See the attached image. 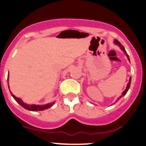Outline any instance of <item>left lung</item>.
I'll use <instances>...</instances> for the list:
<instances>
[{
	"mask_svg": "<svg viewBox=\"0 0 146 146\" xmlns=\"http://www.w3.org/2000/svg\"><path fill=\"white\" fill-rule=\"evenodd\" d=\"M114 43H115V44H117V45H118L119 46H120V48H121V49L123 50V51H124V52H125V54H126V56H127V57L128 60H129V56H128V54H127V52H126V51H125V48H124V46H123V45H122L120 43V42H119V41H117V40H115V41H114ZM131 78L130 77V78H129V83H128V84H127V88H126V89H125V90H124V92H123V93H122V95H121V96L120 97V98H121L122 97H123V96H124V95H126V93H127V92L128 90H129V87H130V84H131ZM120 98H119V99H120Z\"/></svg>",
	"mask_w": 146,
	"mask_h": 146,
	"instance_id": "obj_1",
	"label": "left lung"
}]
</instances>
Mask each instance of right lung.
Wrapping results in <instances>:
<instances>
[{"instance_id": "right-lung-1", "label": "right lung", "mask_w": 146, "mask_h": 146, "mask_svg": "<svg viewBox=\"0 0 146 146\" xmlns=\"http://www.w3.org/2000/svg\"><path fill=\"white\" fill-rule=\"evenodd\" d=\"M7 81H8V77H7ZM12 93V92H11ZM12 97H13L14 99L19 103L20 105H21L22 107L24 108V109H27V110L29 111H43L45 110V109H47L48 108L51 107L53 106V104H54V102L53 103H50V104H47L45 105H42V106H40V105H35V104H32V105H29L26 104L25 103H23L22 102V100H21L20 98H17L16 96H15L14 95H12Z\"/></svg>"}]
</instances>
